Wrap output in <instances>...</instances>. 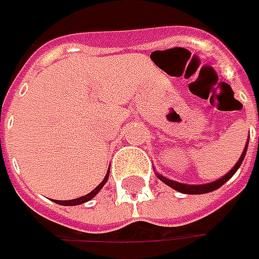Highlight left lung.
<instances>
[{
  "label": "left lung",
  "mask_w": 259,
  "mask_h": 259,
  "mask_svg": "<svg viewBox=\"0 0 259 259\" xmlns=\"http://www.w3.org/2000/svg\"><path fill=\"white\" fill-rule=\"evenodd\" d=\"M248 147V144H246ZM246 147H245L244 153L241 154V158L238 160V163L235 164V167L229 171V173L224 176L222 179H219V180H216L213 183H207V184H200V186H192V184H182V183H177V182H173V180H170V179H165L163 176H160V174H157V177L161 180V182H164L165 184H168L170 187H173L174 190H177V192H180V193H186V194H203V193H209V192H213L216 189H219L221 186H224L232 176L235 174V171L241 167L242 164V161H244V157L245 153H246Z\"/></svg>",
  "instance_id": "obj_1"
}]
</instances>
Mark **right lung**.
Listing matches in <instances>:
<instances>
[{"instance_id": "1", "label": "right lung", "mask_w": 259, "mask_h": 259, "mask_svg": "<svg viewBox=\"0 0 259 259\" xmlns=\"http://www.w3.org/2000/svg\"><path fill=\"white\" fill-rule=\"evenodd\" d=\"M108 177H109V171L106 173L105 176V179L102 180V183L99 184L98 187H95L94 190L91 192V193H88L86 196H82V197H79V199H73V200H56V203L59 204H63V206H76V204H80V203H85L88 200H91L92 197H94L95 194H98V192L104 187V184L106 183V180H108Z\"/></svg>"}]
</instances>
